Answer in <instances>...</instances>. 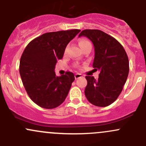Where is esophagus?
<instances>
[{
	"mask_svg": "<svg viewBox=\"0 0 146 146\" xmlns=\"http://www.w3.org/2000/svg\"><path fill=\"white\" fill-rule=\"evenodd\" d=\"M80 77H82V75L80 73H76V74H75V78L76 79L79 78Z\"/></svg>",
	"mask_w": 146,
	"mask_h": 146,
	"instance_id": "1",
	"label": "esophagus"
}]
</instances>
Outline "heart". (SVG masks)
Returning <instances> with one entry per match:
<instances>
[{
  "instance_id": "heart-1",
  "label": "heart",
  "mask_w": 146,
  "mask_h": 146,
  "mask_svg": "<svg viewBox=\"0 0 146 146\" xmlns=\"http://www.w3.org/2000/svg\"><path fill=\"white\" fill-rule=\"evenodd\" d=\"M79 43V45H80V46L81 47L82 46H85V45H87V44H91L90 42H89L88 40H87V39H80V40H79L78 42ZM66 51V48L65 49V51Z\"/></svg>"
}]
</instances>
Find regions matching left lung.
Instances as JSON below:
<instances>
[{
    "instance_id": "1",
    "label": "left lung",
    "mask_w": 146,
    "mask_h": 146,
    "mask_svg": "<svg viewBox=\"0 0 146 146\" xmlns=\"http://www.w3.org/2000/svg\"><path fill=\"white\" fill-rule=\"evenodd\" d=\"M90 39L95 48L92 66L100 70L99 78L86 76L85 95L88 100L98 107L110 105L118 98L127 80L129 62L122 45L110 35L99 29H85L78 36Z\"/></svg>"
}]
</instances>
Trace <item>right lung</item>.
<instances>
[{
	"label": "right lung",
	"mask_w": 146,
	"mask_h": 146,
	"mask_svg": "<svg viewBox=\"0 0 146 146\" xmlns=\"http://www.w3.org/2000/svg\"><path fill=\"white\" fill-rule=\"evenodd\" d=\"M80 29L48 32L28 44L20 61V77L27 95L35 104L44 109H54L64 102L75 77L67 71L61 76L54 72L68 44Z\"/></svg>",
	"instance_id": "1"
}]
</instances>
